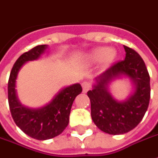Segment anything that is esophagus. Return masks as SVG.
<instances>
[{
    "label": "esophagus",
    "instance_id": "34e87169",
    "mask_svg": "<svg viewBox=\"0 0 158 158\" xmlns=\"http://www.w3.org/2000/svg\"><path fill=\"white\" fill-rule=\"evenodd\" d=\"M82 90H83V92L84 93H85L87 92L88 90H90V84L89 82H87V81H85V82L82 83Z\"/></svg>",
    "mask_w": 158,
    "mask_h": 158
}]
</instances>
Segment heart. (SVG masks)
<instances>
[{
	"mask_svg": "<svg viewBox=\"0 0 158 158\" xmlns=\"http://www.w3.org/2000/svg\"><path fill=\"white\" fill-rule=\"evenodd\" d=\"M90 60L95 63L102 62L109 66L112 64L116 58V52L113 48H109L106 47H100L96 48L92 51L90 56Z\"/></svg>",
	"mask_w": 158,
	"mask_h": 158,
	"instance_id": "b5f03b06",
	"label": "heart"
}]
</instances>
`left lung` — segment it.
Masks as SVG:
<instances>
[{"label":"left lung","mask_w":158,"mask_h":158,"mask_svg":"<svg viewBox=\"0 0 158 158\" xmlns=\"http://www.w3.org/2000/svg\"><path fill=\"white\" fill-rule=\"evenodd\" d=\"M125 60L112 65L95 79L92 90L87 92L91 118L101 131L109 134H124L136 127L148 109L150 76L144 60L133 48L124 45ZM122 76L132 80L135 90L123 101L115 100L108 85Z\"/></svg>","instance_id":"1"}]
</instances>
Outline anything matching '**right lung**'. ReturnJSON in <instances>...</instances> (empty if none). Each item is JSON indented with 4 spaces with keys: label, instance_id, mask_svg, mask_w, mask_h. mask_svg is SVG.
I'll return each instance as SVG.
<instances>
[{
    "label": "right lung",
    "instance_id": "add662e5",
    "mask_svg": "<svg viewBox=\"0 0 158 158\" xmlns=\"http://www.w3.org/2000/svg\"><path fill=\"white\" fill-rule=\"evenodd\" d=\"M47 48L48 45H38L19 56L10 73L7 85L8 103L14 122L25 134L38 140L52 139L63 132L69 122L73 102L82 91L78 83L64 87L44 107L32 109L20 103L15 90L18 73L24 64L37 60Z\"/></svg>",
    "mask_w": 158,
    "mask_h": 158
}]
</instances>
